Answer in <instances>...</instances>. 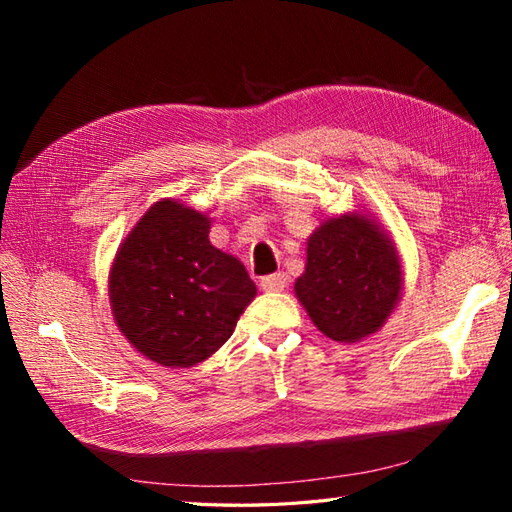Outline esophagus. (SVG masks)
I'll use <instances>...</instances> for the list:
<instances>
[{
  "label": "esophagus",
  "mask_w": 512,
  "mask_h": 512,
  "mask_svg": "<svg viewBox=\"0 0 512 512\" xmlns=\"http://www.w3.org/2000/svg\"><path fill=\"white\" fill-rule=\"evenodd\" d=\"M286 286H288V277L284 273H275L262 279V290L266 292H281L286 290Z\"/></svg>",
  "instance_id": "34e87169"
}]
</instances>
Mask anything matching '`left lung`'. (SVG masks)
Segmentation results:
<instances>
[{
  "label": "left lung",
  "instance_id": "8db88e82",
  "mask_svg": "<svg viewBox=\"0 0 512 512\" xmlns=\"http://www.w3.org/2000/svg\"><path fill=\"white\" fill-rule=\"evenodd\" d=\"M306 253L295 295L328 339L356 343L383 328L402 295V262L374 215L328 217L308 237Z\"/></svg>",
  "mask_w": 512,
  "mask_h": 512
}]
</instances>
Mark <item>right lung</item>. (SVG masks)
Masks as SVG:
<instances>
[{
	"instance_id": "add662e5",
	"label": "right lung",
	"mask_w": 512,
	"mask_h": 512,
	"mask_svg": "<svg viewBox=\"0 0 512 512\" xmlns=\"http://www.w3.org/2000/svg\"><path fill=\"white\" fill-rule=\"evenodd\" d=\"M209 213L162 198L118 246L107 277L118 330L162 367H193L231 339L257 295L237 257L209 239Z\"/></svg>"
}]
</instances>
